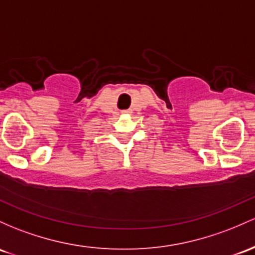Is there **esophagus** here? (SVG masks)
Listing matches in <instances>:
<instances>
[{
  "label": "esophagus",
  "mask_w": 255,
  "mask_h": 255,
  "mask_svg": "<svg viewBox=\"0 0 255 255\" xmlns=\"http://www.w3.org/2000/svg\"><path fill=\"white\" fill-rule=\"evenodd\" d=\"M123 114H129V113H128V111H125V113H123Z\"/></svg>",
  "instance_id": "34e87169"
}]
</instances>
